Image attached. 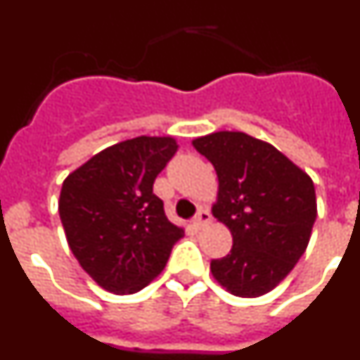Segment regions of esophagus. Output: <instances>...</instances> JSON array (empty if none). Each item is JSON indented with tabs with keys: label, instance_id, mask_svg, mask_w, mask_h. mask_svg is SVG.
<instances>
[{
	"label": "esophagus",
	"instance_id": "obj_1",
	"mask_svg": "<svg viewBox=\"0 0 360 360\" xmlns=\"http://www.w3.org/2000/svg\"><path fill=\"white\" fill-rule=\"evenodd\" d=\"M211 219H212L211 214H209V212L205 211V209H202V211H200L198 214H196V218L193 219V224H195L198 229H203V227H205V225L211 224Z\"/></svg>",
	"mask_w": 360,
	"mask_h": 360
}]
</instances>
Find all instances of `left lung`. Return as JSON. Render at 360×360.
I'll list each match as a JSON object with an SVG mask.
<instances>
[{
  "mask_svg": "<svg viewBox=\"0 0 360 360\" xmlns=\"http://www.w3.org/2000/svg\"><path fill=\"white\" fill-rule=\"evenodd\" d=\"M214 165L212 216L232 234V249L212 259V278L238 297L274 290L303 256L317 218L316 187L279 149L243 131H214L193 141Z\"/></svg>",
  "mask_w": 360,
  "mask_h": 360,
  "instance_id": "1",
  "label": "left lung"
}]
</instances>
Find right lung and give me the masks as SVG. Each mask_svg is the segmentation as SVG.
<instances>
[{
    "label": "right lung",
    "mask_w": 360,
    "mask_h": 360,
    "mask_svg": "<svg viewBox=\"0 0 360 360\" xmlns=\"http://www.w3.org/2000/svg\"><path fill=\"white\" fill-rule=\"evenodd\" d=\"M176 149L174 136H135L103 149L65 178L59 216L66 241L104 290L124 295L148 287L184 236L153 193Z\"/></svg>",
    "instance_id": "add662e5"
}]
</instances>
